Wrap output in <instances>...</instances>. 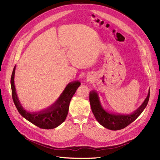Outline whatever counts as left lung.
<instances>
[{"label":"left lung","instance_id":"1","mask_svg":"<svg viewBox=\"0 0 160 160\" xmlns=\"http://www.w3.org/2000/svg\"><path fill=\"white\" fill-rule=\"evenodd\" d=\"M149 98V91L146 100L132 114L124 115L112 114L106 112L102 108L98 95L95 91L90 92V103L91 109L97 121L104 128L111 130H118L126 128L135 121L146 107Z\"/></svg>","mask_w":160,"mask_h":160}]
</instances>
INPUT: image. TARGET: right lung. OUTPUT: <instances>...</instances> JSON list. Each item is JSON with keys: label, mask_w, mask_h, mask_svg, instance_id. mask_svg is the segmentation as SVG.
I'll use <instances>...</instances> for the list:
<instances>
[{"label": "right lung", "mask_w": 160, "mask_h": 160, "mask_svg": "<svg viewBox=\"0 0 160 160\" xmlns=\"http://www.w3.org/2000/svg\"><path fill=\"white\" fill-rule=\"evenodd\" d=\"M15 68L16 66H14L12 71L11 84L12 100L20 114L34 125L47 130L58 127L64 122L68 115L70 100L80 86V82L75 81L69 83L58 99L49 108L38 112H29L24 109L17 94L14 82Z\"/></svg>", "instance_id": "1"}]
</instances>
